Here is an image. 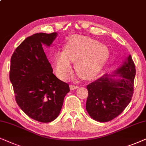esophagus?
Segmentation results:
<instances>
[{
  "label": "esophagus",
  "mask_w": 146,
  "mask_h": 146,
  "mask_svg": "<svg viewBox=\"0 0 146 146\" xmlns=\"http://www.w3.org/2000/svg\"><path fill=\"white\" fill-rule=\"evenodd\" d=\"M77 88H79L78 85H70V89H71V90H75V89H77Z\"/></svg>",
  "instance_id": "obj_1"
}]
</instances>
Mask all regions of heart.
<instances>
[{
	"instance_id": "1",
	"label": "heart",
	"mask_w": 146,
	"mask_h": 146,
	"mask_svg": "<svg viewBox=\"0 0 146 146\" xmlns=\"http://www.w3.org/2000/svg\"><path fill=\"white\" fill-rule=\"evenodd\" d=\"M108 57V50L98 40L81 35H73L67 40L64 50H58L53 58L57 76L67 79L73 73L72 63H75L81 76L91 78L102 69Z\"/></svg>"
}]
</instances>
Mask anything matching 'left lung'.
<instances>
[{
    "instance_id": "obj_1",
    "label": "left lung",
    "mask_w": 146,
    "mask_h": 146,
    "mask_svg": "<svg viewBox=\"0 0 146 146\" xmlns=\"http://www.w3.org/2000/svg\"><path fill=\"white\" fill-rule=\"evenodd\" d=\"M135 68L129 55L113 73L105 74L87 85L86 110L92 119L107 122L123 112L133 96Z\"/></svg>"
}]
</instances>
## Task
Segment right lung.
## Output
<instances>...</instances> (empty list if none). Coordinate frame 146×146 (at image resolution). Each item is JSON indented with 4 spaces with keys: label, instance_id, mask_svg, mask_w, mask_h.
I'll return each instance as SVG.
<instances>
[{
    "label": "right lung",
    "instance_id": "right-lung-1",
    "mask_svg": "<svg viewBox=\"0 0 146 146\" xmlns=\"http://www.w3.org/2000/svg\"><path fill=\"white\" fill-rule=\"evenodd\" d=\"M57 36V33H39L29 36L11 59L10 81L17 104L29 117L42 123L58 117L69 92V85L53 73L42 48L50 46Z\"/></svg>",
    "mask_w": 146,
    "mask_h": 146
}]
</instances>
